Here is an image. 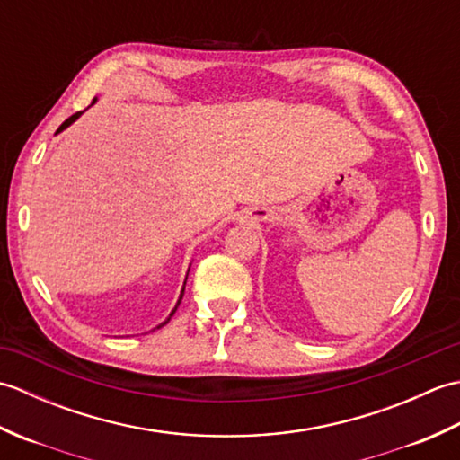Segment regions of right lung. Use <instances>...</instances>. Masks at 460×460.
I'll list each match as a JSON object with an SVG mask.
<instances>
[{"label":"right lung","mask_w":460,"mask_h":460,"mask_svg":"<svg viewBox=\"0 0 460 460\" xmlns=\"http://www.w3.org/2000/svg\"><path fill=\"white\" fill-rule=\"evenodd\" d=\"M94 102H96V99L93 101V104H94ZM81 114H83V112H76V114H73V116H71V119H66V120H65V122H63L61 126H58V130H57V134H58V132H63L65 128H68V126H71V124H73V122H75L76 119H79V116H81ZM188 275H190V269H188ZM188 275H185V280H188ZM185 280H183V287H181V292H180L178 305H175V308H173V310L170 312V316H168V318H165V320L162 322V324H160V326H155V328H162L164 324H168V322H170V318L173 316V312H175V310H178V306H180V302H181V298H183V290H185Z\"/></svg>","instance_id":"obj_1"}]
</instances>
